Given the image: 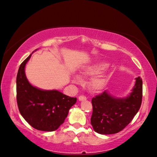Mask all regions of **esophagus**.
<instances>
[{
	"instance_id": "esophagus-1",
	"label": "esophagus",
	"mask_w": 157,
	"mask_h": 157,
	"mask_svg": "<svg viewBox=\"0 0 157 157\" xmlns=\"http://www.w3.org/2000/svg\"><path fill=\"white\" fill-rule=\"evenodd\" d=\"M87 98L85 96H80L78 97V100L79 101H85V100H86Z\"/></svg>"
}]
</instances>
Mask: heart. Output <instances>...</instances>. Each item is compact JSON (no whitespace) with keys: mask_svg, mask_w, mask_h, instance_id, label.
I'll list each match as a JSON object with an SVG mask.
<instances>
[{"mask_svg":"<svg viewBox=\"0 0 157 157\" xmlns=\"http://www.w3.org/2000/svg\"><path fill=\"white\" fill-rule=\"evenodd\" d=\"M109 67V64L104 62H97L92 65H90L82 69L80 71L81 77H92L102 72ZM78 75L71 76V81L74 84H80L82 82V78ZM106 76L101 74L92 79L91 81V86L94 90L99 91L104 88L105 85L106 84Z\"/></svg>","mask_w":157,"mask_h":157,"instance_id":"heart-1","label":"heart"}]
</instances>
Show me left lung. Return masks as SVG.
<instances>
[{
	"label": "left lung",
	"mask_w": 157,
	"mask_h": 157,
	"mask_svg": "<svg viewBox=\"0 0 157 157\" xmlns=\"http://www.w3.org/2000/svg\"><path fill=\"white\" fill-rule=\"evenodd\" d=\"M142 94L143 81L138 76L126 97H115L105 90L92 98L91 124L94 132L100 134H113L122 131L139 110Z\"/></svg>",
	"instance_id": "1"
}]
</instances>
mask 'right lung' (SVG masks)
<instances>
[{
    "label": "right lung",
    "mask_w": 157,
    "mask_h": 157,
    "mask_svg": "<svg viewBox=\"0 0 157 157\" xmlns=\"http://www.w3.org/2000/svg\"><path fill=\"white\" fill-rule=\"evenodd\" d=\"M33 53L21 64L18 70V107L22 117L33 128L53 132L65 122L69 109L76 104V98L67 96L57 90L40 89L28 81L25 68Z\"/></svg>",
    "instance_id": "obj_1"
}]
</instances>
